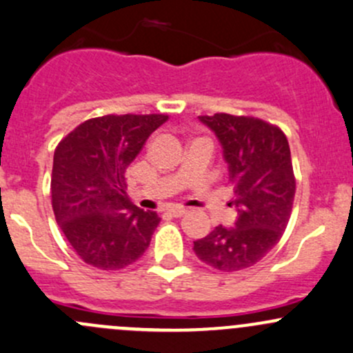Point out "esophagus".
Wrapping results in <instances>:
<instances>
[{"mask_svg":"<svg viewBox=\"0 0 353 353\" xmlns=\"http://www.w3.org/2000/svg\"><path fill=\"white\" fill-rule=\"evenodd\" d=\"M167 213H169L170 216H174V218H181V216H184V214L188 213V210H184V208H170Z\"/></svg>","mask_w":353,"mask_h":353,"instance_id":"1","label":"esophagus"}]
</instances>
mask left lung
Returning a JSON list of instances; mask_svg holds the SVG:
<instances>
[{
  "mask_svg": "<svg viewBox=\"0 0 353 353\" xmlns=\"http://www.w3.org/2000/svg\"><path fill=\"white\" fill-rule=\"evenodd\" d=\"M216 135L228 164L239 211L235 226H216L194 242L196 257L218 270L257 264L283 236L291 218L296 179L288 139L259 118L216 113L199 117Z\"/></svg>",
  "mask_w": 353,
  "mask_h": 353,
  "instance_id": "obj_1",
  "label": "left lung"
}]
</instances>
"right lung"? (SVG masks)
<instances>
[{
  "label": "right lung",
  "instance_id": "1",
  "mask_svg": "<svg viewBox=\"0 0 353 353\" xmlns=\"http://www.w3.org/2000/svg\"><path fill=\"white\" fill-rule=\"evenodd\" d=\"M165 114H106L91 118L61 140L52 167L55 220L84 262L123 269L150 245L161 218L132 205L125 170Z\"/></svg>",
  "mask_w": 353,
  "mask_h": 353
}]
</instances>
